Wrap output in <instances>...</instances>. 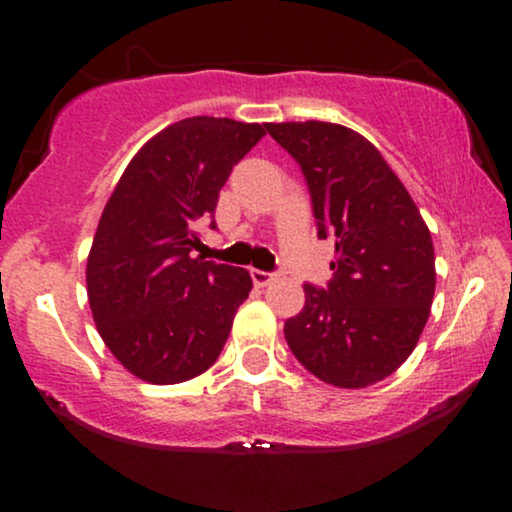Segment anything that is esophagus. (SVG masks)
<instances>
[{"label": "esophagus", "mask_w": 512, "mask_h": 512, "mask_svg": "<svg viewBox=\"0 0 512 512\" xmlns=\"http://www.w3.org/2000/svg\"><path fill=\"white\" fill-rule=\"evenodd\" d=\"M250 276L255 281V286H267L274 279L272 272H262V269H250Z\"/></svg>", "instance_id": "1"}]
</instances>
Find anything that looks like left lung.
Here are the masks:
<instances>
[{
	"label": "left lung",
	"instance_id": "left-lung-1",
	"mask_svg": "<svg viewBox=\"0 0 512 512\" xmlns=\"http://www.w3.org/2000/svg\"><path fill=\"white\" fill-rule=\"evenodd\" d=\"M267 132L303 170L317 236L334 238L325 289L305 284L286 320L293 356L315 378L356 390L407 361L431 313L436 255L414 199L380 151L332 122H272Z\"/></svg>",
	"mask_w": 512,
	"mask_h": 512
}]
</instances>
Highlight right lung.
I'll return each mask as SVG.
<instances>
[{
    "mask_svg": "<svg viewBox=\"0 0 512 512\" xmlns=\"http://www.w3.org/2000/svg\"><path fill=\"white\" fill-rule=\"evenodd\" d=\"M262 125L187 117L146 142L117 182L86 262L88 303L105 346L129 373L175 385L219 358L252 279L192 250L236 163Z\"/></svg>",
    "mask_w": 512,
    "mask_h": 512,
    "instance_id": "right-lung-1",
    "label": "right lung"
}]
</instances>
